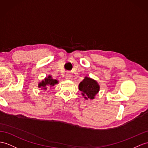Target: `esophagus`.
I'll return each instance as SVG.
<instances>
[{"instance_id": "1", "label": "esophagus", "mask_w": 148, "mask_h": 148, "mask_svg": "<svg viewBox=\"0 0 148 148\" xmlns=\"http://www.w3.org/2000/svg\"><path fill=\"white\" fill-rule=\"evenodd\" d=\"M65 78L66 79V80H70V79H71L70 75L69 73H67L66 75V76H65Z\"/></svg>"}]
</instances>
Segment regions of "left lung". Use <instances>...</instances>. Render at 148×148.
Instances as JSON below:
<instances>
[{"instance_id":"obj_1","label":"left lung","mask_w":148,"mask_h":148,"mask_svg":"<svg viewBox=\"0 0 148 148\" xmlns=\"http://www.w3.org/2000/svg\"><path fill=\"white\" fill-rule=\"evenodd\" d=\"M78 88L82 92V95L85 99H93L99 93L100 86L95 80L88 77H85L78 85Z\"/></svg>"}]
</instances>
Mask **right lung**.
Returning <instances> with one entry per match:
<instances>
[{"label":"right lung","instance_id":"right-lung-1","mask_svg":"<svg viewBox=\"0 0 148 148\" xmlns=\"http://www.w3.org/2000/svg\"><path fill=\"white\" fill-rule=\"evenodd\" d=\"M58 81L56 80V79H53L52 77L49 75L48 77L45 78V80H43L40 83H39L38 87L41 88L44 90H46L48 88L52 87L53 86L58 84Z\"/></svg>","mask_w":148,"mask_h":148}]
</instances>
